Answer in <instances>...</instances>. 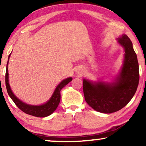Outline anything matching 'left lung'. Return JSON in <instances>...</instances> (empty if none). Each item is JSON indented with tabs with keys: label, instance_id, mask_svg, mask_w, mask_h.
<instances>
[{
	"label": "left lung",
	"instance_id": "obj_1",
	"mask_svg": "<svg viewBox=\"0 0 146 146\" xmlns=\"http://www.w3.org/2000/svg\"><path fill=\"white\" fill-rule=\"evenodd\" d=\"M117 42L124 48V59L118 76L113 83L92 82L83 80L85 100L96 111L110 113L119 110L131 100L139 84V65L132 42L123 35Z\"/></svg>",
	"mask_w": 146,
	"mask_h": 146
}]
</instances>
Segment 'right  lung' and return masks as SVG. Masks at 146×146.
I'll return each mask as SVG.
<instances>
[{"mask_svg": "<svg viewBox=\"0 0 146 146\" xmlns=\"http://www.w3.org/2000/svg\"><path fill=\"white\" fill-rule=\"evenodd\" d=\"M10 54L9 56V60L10 58ZM8 64H9V60H8L7 64V68H6V75H5V83L6 87H7V92L9 94V96L13 100V101L15 102L17 107L20 110L24 112L27 113V114L33 115V116L39 117H44L48 116L52 114L54 111L57 108L58 106L60 101V91L66 85L68 84L70 82L72 81V78H68L66 79H64V80L61 82L58 85L56 88L52 96L46 103L40 106H33L27 104L25 102H23L21 100H20L19 98H17L15 96V94L12 92L11 87H10L9 82V72H8Z\"/></svg>", "mask_w": 146, "mask_h": 146, "instance_id": "1", "label": "right lung"}]
</instances>
